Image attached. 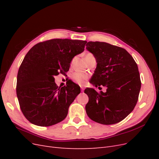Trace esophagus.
Masks as SVG:
<instances>
[{"label":"esophagus","mask_w":159,"mask_h":159,"mask_svg":"<svg viewBox=\"0 0 159 159\" xmlns=\"http://www.w3.org/2000/svg\"><path fill=\"white\" fill-rule=\"evenodd\" d=\"M80 88H81V91H84V87L83 85H80Z\"/></svg>","instance_id":"34e87169"}]
</instances>
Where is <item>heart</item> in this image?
<instances>
[{
	"mask_svg": "<svg viewBox=\"0 0 159 159\" xmlns=\"http://www.w3.org/2000/svg\"><path fill=\"white\" fill-rule=\"evenodd\" d=\"M91 57H94L92 54H91V53H87L85 56V59L86 60ZM88 78L89 76L87 74L80 73V72H75V73L72 74L71 76V78L73 80V81H74L75 82L79 84H84L85 83V81L88 79Z\"/></svg>",
	"mask_w": 159,
	"mask_h": 159,
	"instance_id": "1",
	"label": "heart"
}]
</instances>
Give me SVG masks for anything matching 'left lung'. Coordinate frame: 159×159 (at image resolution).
<instances>
[{"instance_id":"left-lung-1","label":"left lung","mask_w":159,"mask_h":159,"mask_svg":"<svg viewBox=\"0 0 159 159\" xmlns=\"http://www.w3.org/2000/svg\"><path fill=\"white\" fill-rule=\"evenodd\" d=\"M86 46L98 63L90 83L107 88L105 93L85 89L89 98L86 113L97 123H117L133 111L137 103L141 87L137 64L123 48L101 42H88Z\"/></svg>"}]
</instances>
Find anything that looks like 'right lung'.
<instances>
[{
  "mask_svg": "<svg viewBox=\"0 0 159 159\" xmlns=\"http://www.w3.org/2000/svg\"><path fill=\"white\" fill-rule=\"evenodd\" d=\"M86 43L57 38L38 43L28 51L18 71L16 95L23 115L31 123L48 127L66 117L80 88L74 82L58 88L54 76L66 74Z\"/></svg>",
  "mask_w": 159,
  "mask_h": 159,
  "instance_id": "right-lung-1",
  "label": "right lung"
}]
</instances>
